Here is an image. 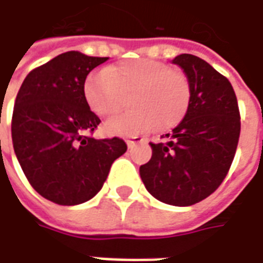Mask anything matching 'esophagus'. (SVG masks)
I'll return each mask as SVG.
<instances>
[{
	"mask_svg": "<svg viewBox=\"0 0 263 263\" xmlns=\"http://www.w3.org/2000/svg\"><path fill=\"white\" fill-rule=\"evenodd\" d=\"M142 141H143L142 138L134 137V138H128V139H126L125 142H126V145H128V146L132 147V146H134V145H135V143H141Z\"/></svg>",
	"mask_w": 263,
	"mask_h": 263,
	"instance_id": "obj_1",
	"label": "esophagus"
}]
</instances>
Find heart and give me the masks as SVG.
<instances>
[{
    "label": "heart",
    "instance_id": "obj_1",
    "mask_svg": "<svg viewBox=\"0 0 263 263\" xmlns=\"http://www.w3.org/2000/svg\"><path fill=\"white\" fill-rule=\"evenodd\" d=\"M129 93L131 111L104 124L110 135L135 137L167 129L182 121L191 103V83L185 73L149 58H128L92 72L83 83V99L99 117L114 116L121 107V95Z\"/></svg>",
    "mask_w": 263,
    "mask_h": 263
}]
</instances>
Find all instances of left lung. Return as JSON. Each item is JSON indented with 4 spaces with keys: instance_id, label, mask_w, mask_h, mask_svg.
I'll use <instances>...</instances> for the list:
<instances>
[{
    "instance_id": "obj_1",
    "label": "left lung",
    "mask_w": 263,
    "mask_h": 263,
    "mask_svg": "<svg viewBox=\"0 0 263 263\" xmlns=\"http://www.w3.org/2000/svg\"><path fill=\"white\" fill-rule=\"evenodd\" d=\"M173 64L191 83L190 108L167 134V142H151V160L139 173L156 199L191 206L213 194L230 170L240 138V110L229 79L205 60L181 54Z\"/></svg>"
}]
</instances>
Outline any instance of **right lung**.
Returning a JSON list of instances; mask_svg holds the SVG:
<instances>
[{
	"label": "right lung",
	"mask_w": 263,
	"mask_h": 263,
	"mask_svg": "<svg viewBox=\"0 0 263 263\" xmlns=\"http://www.w3.org/2000/svg\"><path fill=\"white\" fill-rule=\"evenodd\" d=\"M108 57L60 54L25 78L13 107V151L30 185L57 205H79L102 190L112 161L126 152L120 138L95 139L100 118L83 99V83Z\"/></svg>",
	"instance_id": "1"
}]
</instances>
